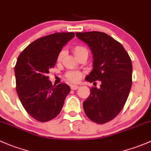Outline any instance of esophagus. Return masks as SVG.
Listing matches in <instances>:
<instances>
[{
  "mask_svg": "<svg viewBox=\"0 0 151 151\" xmlns=\"http://www.w3.org/2000/svg\"><path fill=\"white\" fill-rule=\"evenodd\" d=\"M79 88V87L77 86V85H71V89L72 90H77V89Z\"/></svg>",
  "mask_w": 151,
  "mask_h": 151,
  "instance_id": "esophagus-1",
  "label": "esophagus"
}]
</instances>
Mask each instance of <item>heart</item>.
I'll return each mask as SVG.
<instances>
[{
  "mask_svg": "<svg viewBox=\"0 0 151 151\" xmlns=\"http://www.w3.org/2000/svg\"><path fill=\"white\" fill-rule=\"evenodd\" d=\"M72 52L74 55H75L76 58L78 59L81 56H86L88 58V50L85 47L82 46V45H76V46L73 47ZM65 51L63 50H61V51L58 53L57 55V61L58 62H61V60L63 59V56H64ZM82 77V73L78 71H69L66 73L65 74V77L67 80V81L71 82V83H77V82H80Z\"/></svg>",
  "mask_w": 151,
  "mask_h": 151,
  "instance_id": "obj_1",
  "label": "heart"
}]
</instances>
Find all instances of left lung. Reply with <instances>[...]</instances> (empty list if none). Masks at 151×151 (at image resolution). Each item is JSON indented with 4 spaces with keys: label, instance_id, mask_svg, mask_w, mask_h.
Wrapping results in <instances>:
<instances>
[{
    "label": "left lung",
    "instance_id": "1",
    "mask_svg": "<svg viewBox=\"0 0 151 151\" xmlns=\"http://www.w3.org/2000/svg\"><path fill=\"white\" fill-rule=\"evenodd\" d=\"M88 45L93 55V69L86 77L89 82L101 81L99 88H90L84 101L87 116L97 124L114 119L127 100L132 83V64L129 54L120 42L101 32H76Z\"/></svg>",
    "mask_w": 151,
    "mask_h": 151
}]
</instances>
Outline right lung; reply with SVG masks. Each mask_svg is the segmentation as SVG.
I'll return each mask as SVG.
<instances>
[{
  "instance_id": "1",
  "label": "right lung",
  "mask_w": 151,
  "mask_h": 151,
  "mask_svg": "<svg viewBox=\"0 0 151 151\" xmlns=\"http://www.w3.org/2000/svg\"><path fill=\"white\" fill-rule=\"evenodd\" d=\"M74 37V32L44 36L30 43L17 58L14 67L17 94L26 111L37 121L55 118L70 92L66 84L52 85L47 74L63 45Z\"/></svg>"
}]
</instances>
